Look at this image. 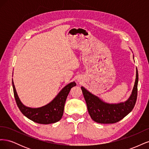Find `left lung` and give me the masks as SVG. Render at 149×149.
<instances>
[{"label": "left lung", "instance_id": "left-lung-1", "mask_svg": "<svg viewBox=\"0 0 149 149\" xmlns=\"http://www.w3.org/2000/svg\"><path fill=\"white\" fill-rule=\"evenodd\" d=\"M133 58L134 59V56ZM138 81V71L136 68V77L131 94L125 101L117 104L103 101L82 86V92L91 119L97 123L113 124L118 123L129 114L132 111L136 102Z\"/></svg>", "mask_w": 149, "mask_h": 149}]
</instances>
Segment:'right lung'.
<instances>
[{"instance_id": "right-lung-1", "label": "right lung", "mask_w": 149, "mask_h": 149, "mask_svg": "<svg viewBox=\"0 0 149 149\" xmlns=\"http://www.w3.org/2000/svg\"><path fill=\"white\" fill-rule=\"evenodd\" d=\"M76 83L73 81L67 84L59 92L56 96L47 104L37 108H32L25 106L18 96L12 79V86L15 100L20 111L25 117L35 123L42 124L55 123L59 121L63 114L64 106L68 95L71 89Z\"/></svg>"}]
</instances>
